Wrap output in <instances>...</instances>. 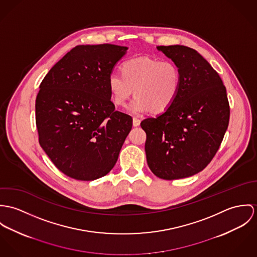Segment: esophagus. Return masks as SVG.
<instances>
[{
  "label": "esophagus",
  "instance_id": "obj_1",
  "mask_svg": "<svg viewBox=\"0 0 257 257\" xmlns=\"http://www.w3.org/2000/svg\"><path fill=\"white\" fill-rule=\"evenodd\" d=\"M140 123H141V120H140L139 118H137V117H134V118H133V125H134L135 127L139 126Z\"/></svg>",
  "mask_w": 257,
  "mask_h": 257
}]
</instances>
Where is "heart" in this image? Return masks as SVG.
<instances>
[{
	"instance_id": "b5f03b06",
	"label": "heart",
	"mask_w": 257,
	"mask_h": 257,
	"mask_svg": "<svg viewBox=\"0 0 257 257\" xmlns=\"http://www.w3.org/2000/svg\"><path fill=\"white\" fill-rule=\"evenodd\" d=\"M181 72L169 60L137 57L127 60L121 73L112 72L108 77V87L116 105H126L134 89L135 99L129 105L130 111L153 113L167 111L179 94Z\"/></svg>"
}]
</instances>
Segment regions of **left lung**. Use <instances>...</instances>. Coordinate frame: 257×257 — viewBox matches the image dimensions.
Masks as SVG:
<instances>
[{
    "label": "left lung",
    "instance_id": "obj_1",
    "mask_svg": "<svg viewBox=\"0 0 257 257\" xmlns=\"http://www.w3.org/2000/svg\"><path fill=\"white\" fill-rule=\"evenodd\" d=\"M179 67L181 86L171 107L141 127L152 172L166 180L192 176L213 160L228 129L229 104L219 74L187 46H159Z\"/></svg>",
    "mask_w": 257,
    "mask_h": 257
}]
</instances>
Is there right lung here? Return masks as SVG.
<instances>
[{
  "mask_svg": "<svg viewBox=\"0 0 257 257\" xmlns=\"http://www.w3.org/2000/svg\"><path fill=\"white\" fill-rule=\"evenodd\" d=\"M126 50L113 44L78 45L39 86L38 141L58 170L74 179L106 175L132 129V117L115 110L108 87V77Z\"/></svg>",
  "mask_w": 257,
  "mask_h": 257,
  "instance_id": "right-lung-1",
  "label": "right lung"
}]
</instances>
